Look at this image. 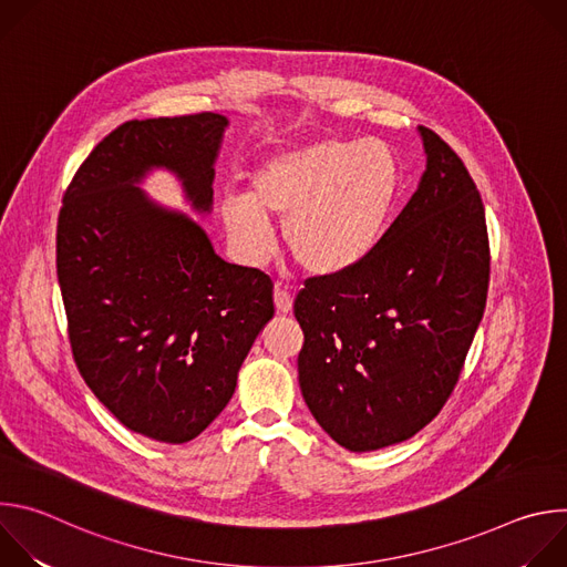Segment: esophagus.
<instances>
[{
	"label": "esophagus",
	"instance_id": "1",
	"mask_svg": "<svg viewBox=\"0 0 567 567\" xmlns=\"http://www.w3.org/2000/svg\"><path fill=\"white\" fill-rule=\"evenodd\" d=\"M274 302H276L278 313H289V311H291V307H293V298H291V293H289V291H285V289H280V287H276V291H274Z\"/></svg>",
	"mask_w": 567,
	"mask_h": 567
}]
</instances>
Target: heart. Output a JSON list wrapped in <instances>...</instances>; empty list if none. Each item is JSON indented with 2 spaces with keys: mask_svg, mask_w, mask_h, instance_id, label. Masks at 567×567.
<instances>
[{
  "mask_svg": "<svg viewBox=\"0 0 567 567\" xmlns=\"http://www.w3.org/2000/svg\"><path fill=\"white\" fill-rule=\"evenodd\" d=\"M392 197L394 164L383 145L328 138L267 158L251 175L247 197H228L221 217L247 258L271 254L269 219H278L285 249L305 274L337 276L377 245Z\"/></svg>",
  "mask_w": 567,
  "mask_h": 567,
  "instance_id": "b5f03b06",
  "label": "heart"
}]
</instances>
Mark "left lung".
<instances>
[{
  "instance_id": "1",
  "label": "left lung",
  "mask_w": 567,
  "mask_h": 567,
  "mask_svg": "<svg viewBox=\"0 0 567 567\" xmlns=\"http://www.w3.org/2000/svg\"><path fill=\"white\" fill-rule=\"evenodd\" d=\"M420 134L426 171L411 202L359 265L305 280L293 302L302 399L354 453L399 444L437 417L487 305L480 193L446 141Z\"/></svg>"
}]
</instances>
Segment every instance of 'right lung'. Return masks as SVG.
I'll list each match as a JSON object with an SVG mask.
<instances>
[{"label":"right lung","instance_id":"right-lung-1","mask_svg":"<svg viewBox=\"0 0 567 567\" xmlns=\"http://www.w3.org/2000/svg\"><path fill=\"white\" fill-rule=\"evenodd\" d=\"M226 125L213 112L118 125L75 171L58 215L73 361L123 426L166 444L190 442L224 411L274 316L267 274L224 262L202 226L134 186L168 168L208 213Z\"/></svg>","mask_w":567,"mask_h":567}]
</instances>
